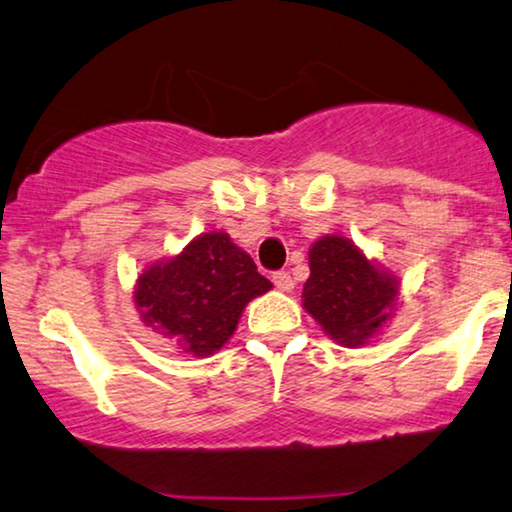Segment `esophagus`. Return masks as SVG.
I'll return each mask as SVG.
<instances>
[{
	"label": "esophagus",
	"mask_w": 512,
	"mask_h": 512,
	"mask_svg": "<svg viewBox=\"0 0 512 512\" xmlns=\"http://www.w3.org/2000/svg\"><path fill=\"white\" fill-rule=\"evenodd\" d=\"M274 285L281 292H290L292 288H295V281H292V276L288 274V271H276V274H274Z\"/></svg>",
	"instance_id": "obj_1"
}]
</instances>
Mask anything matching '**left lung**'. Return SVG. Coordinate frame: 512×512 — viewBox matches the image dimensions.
<instances>
[{"label": "left lung", "mask_w": 512, "mask_h": 512, "mask_svg": "<svg viewBox=\"0 0 512 512\" xmlns=\"http://www.w3.org/2000/svg\"><path fill=\"white\" fill-rule=\"evenodd\" d=\"M304 309L335 342L363 346L391 318L398 281L344 236H323L309 250Z\"/></svg>", "instance_id": "left-lung-1"}]
</instances>
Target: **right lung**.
<instances>
[{
    "instance_id": "right-lung-1",
    "label": "right lung",
    "mask_w": 512,
    "mask_h": 512,
    "mask_svg": "<svg viewBox=\"0 0 512 512\" xmlns=\"http://www.w3.org/2000/svg\"><path fill=\"white\" fill-rule=\"evenodd\" d=\"M269 290L248 252L224 231H210L173 260L147 267L133 297L147 327L189 356H210L234 335L245 304Z\"/></svg>"
}]
</instances>
